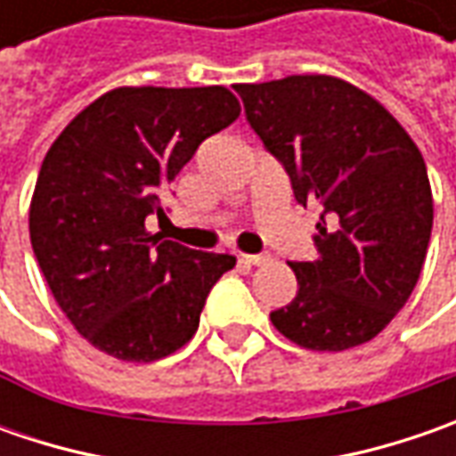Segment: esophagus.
I'll list each match as a JSON object with an SVG mask.
<instances>
[{"instance_id":"1","label":"esophagus","mask_w":456,"mask_h":456,"mask_svg":"<svg viewBox=\"0 0 456 456\" xmlns=\"http://www.w3.org/2000/svg\"><path fill=\"white\" fill-rule=\"evenodd\" d=\"M240 261H246V264H251V266H261V264L272 261V256L269 254H240Z\"/></svg>"}]
</instances>
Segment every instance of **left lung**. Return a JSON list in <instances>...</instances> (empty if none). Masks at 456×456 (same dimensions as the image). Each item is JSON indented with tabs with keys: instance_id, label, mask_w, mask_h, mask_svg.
I'll use <instances>...</instances> for the list:
<instances>
[{
	"instance_id": "8db88e82",
	"label": "left lung",
	"mask_w": 456,
	"mask_h": 456,
	"mask_svg": "<svg viewBox=\"0 0 456 456\" xmlns=\"http://www.w3.org/2000/svg\"><path fill=\"white\" fill-rule=\"evenodd\" d=\"M246 121L317 202L314 261L289 264L297 297L273 327L309 350L373 340L406 305L427 258L434 202L411 136L376 98L332 76L238 83Z\"/></svg>"
}]
</instances>
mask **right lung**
<instances>
[{"mask_svg": "<svg viewBox=\"0 0 456 456\" xmlns=\"http://www.w3.org/2000/svg\"><path fill=\"white\" fill-rule=\"evenodd\" d=\"M238 98L223 86L114 88L53 142L29 205V240L65 317L106 355L151 362L198 332L228 254L151 236L159 195L202 142L231 126Z\"/></svg>", "mask_w": 456, "mask_h": 456, "instance_id": "add662e5", "label": "right lung"}]
</instances>
